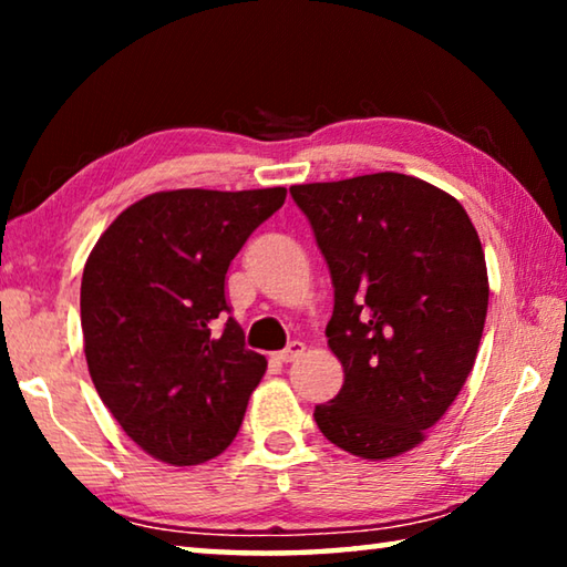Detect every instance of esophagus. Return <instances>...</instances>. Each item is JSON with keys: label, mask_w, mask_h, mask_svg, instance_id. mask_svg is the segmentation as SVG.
I'll use <instances>...</instances> for the list:
<instances>
[{"label": "esophagus", "mask_w": 567, "mask_h": 567, "mask_svg": "<svg viewBox=\"0 0 567 567\" xmlns=\"http://www.w3.org/2000/svg\"><path fill=\"white\" fill-rule=\"evenodd\" d=\"M302 354H305V342L292 340L282 352H277V360L292 362V360H297V358H302Z\"/></svg>", "instance_id": "1"}]
</instances>
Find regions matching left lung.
Returning <instances> with one entry per match:
<instances>
[{
    "label": "left lung",
    "mask_w": 567,
    "mask_h": 567,
    "mask_svg": "<svg viewBox=\"0 0 567 567\" xmlns=\"http://www.w3.org/2000/svg\"><path fill=\"white\" fill-rule=\"evenodd\" d=\"M290 195L330 267L324 334L344 372L315 422L344 453L398 457L425 440L473 370L491 295L483 245L453 195L400 172Z\"/></svg>",
    "instance_id": "8db88e82"
}]
</instances>
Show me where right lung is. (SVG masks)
<instances>
[{"mask_svg":"<svg viewBox=\"0 0 567 567\" xmlns=\"http://www.w3.org/2000/svg\"><path fill=\"white\" fill-rule=\"evenodd\" d=\"M285 187L167 189L104 229L82 275L84 358L124 433L169 465L217 457L267 370L227 318L225 275Z\"/></svg>","mask_w":567,"mask_h":567,"instance_id":"right-lung-1","label":"right lung"}]
</instances>
